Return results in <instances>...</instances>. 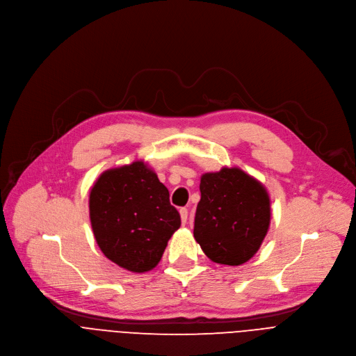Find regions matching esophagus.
I'll return each instance as SVG.
<instances>
[{"mask_svg":"<svg viewBox=\"0 0 356 356\" xmlns=\"http://www.w3.org/2000/svg\"><path fill=\"white\" fill-rule=\"evenodd\" d=\"M187 216H188V210L186 207H181L180 209V218H181V222L186 223L187 222Z\"/></svg>","mask_w":356,"mask_h":356,"instance_id":"1","label":"esophagus"}]
</instances>
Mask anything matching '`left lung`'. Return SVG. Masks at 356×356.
<instances>
[{
  "mask_svg": "<svg viewBox=\"0 0 356 356\" xmlns=\"http://www.w3.org/2000/svg\"><path fill=\"white\" fill-rule=\"evenodd\" d=\"M195 218V239L213 262L242 265L259 250L270 223L264 184L238 168L204 173Z\"/></svg>",
  "mask_w": 356,
  "mask_h": 356,
  "instance_id": "1",
  "label": "left lung"
}]
</instances>
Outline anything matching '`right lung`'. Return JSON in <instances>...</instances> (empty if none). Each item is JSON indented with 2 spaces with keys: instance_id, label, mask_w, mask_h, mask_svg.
I'll return each mask as SVG.
<instances>
[{
  "instance_id": "1",
  "label": "right lung",
  "mask_w": 356,
  "mask_h": 356,
  "mask_svg": "<svg viewBox=\"0 0 356 356\" xmlns=\"http://www.w3.org/2000/svg\"><path fill=\"white\" fill-rule=\"evenodd\" d=\"M90 220L102 252L120 268H156L180 215L169 191L143 161L106 170L90 192Z\"/></svg>"
}]
</instances>
